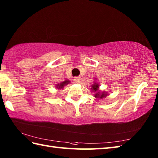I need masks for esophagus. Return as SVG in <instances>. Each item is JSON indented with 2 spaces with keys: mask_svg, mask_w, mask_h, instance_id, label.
<instances>
[{
  "mask_svg": "<svg viewBox=\"0 0 158 158\" xmlns=\"http://www.w3.org/2000/svg\"><path fill=\"white\" fill-rule=\"evenodd\" d=\"M73 80H74V81H75V82H76V83H79V81H80V80H81V79H80L79 77H74Z\"/></svg>",
  "mask_w": 158,
  "mask_h": 158,
  "instance_id": "obj_1",
  "label": "esophagus"
}]
</instances>
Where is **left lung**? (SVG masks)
I'll return each mask as SVG.
<instances>
[{
	"label": "left lung",
	"mask_w": 158,
	"mask_h": 158,
	"mask_svg": "<svg viewBox=\"0 0 158 158\" xmlns=\"http://www.w3.org/2000/svg\"><path fill=\"white\" fill-rule=\"evenodd\" d=\"M92 90H94V92H98V83H94V84L92 85ZM106 94L102 93V94H100L99 92L96 93V94H95V97L96 98H103L104 97H106Z\"/></svg>",
	"instance_id": "left-lung-1"
}]
</instances>
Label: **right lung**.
<instances>
[{"label":"right lung","mask_w":158,"mask_h":158,"mask_svg":"<svg viewBox=\"0 0 158 158\" xmlns=\"http://www.w3.org/2000/svg\"><path fill=\"white\" fill-rule=\"evenodd\" d=\"M69 82H70V81H69V80H66V81H63V82H62V83H60V84L57 85V87H58V88H58V89H62V88H64V85L68 84V83H69Z\"/></svg>","instance_id":"add662e5"}]
</instances>
